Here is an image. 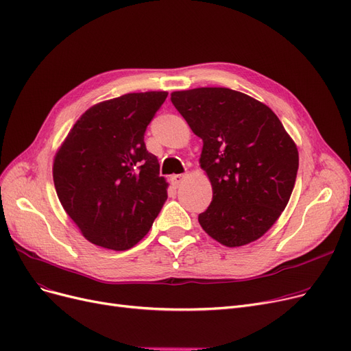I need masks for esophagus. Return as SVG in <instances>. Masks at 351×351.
<instances>
[{
  "instance_id": "esophagus-1",
  "label": "esophagus",
  "mask_w": 351,
  "mask_h": 351,
  "mask_svg": "<svg viewBox=\"0 0 351 351\" xmlns=\"http://www.w3.org/2000/svg\"><path fill=\"white\" fill-rule=\"evenodd\" d=\"M185 178H186V175H172V176H171L172 185H173L175 188H179L182 184H184Z\"/></svg>"
}]
</instances>
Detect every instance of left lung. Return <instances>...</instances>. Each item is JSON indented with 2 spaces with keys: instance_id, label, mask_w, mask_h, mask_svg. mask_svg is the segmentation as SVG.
I'll return each instance as SVG.
<instances>
[{
  "instance_id": "8db88e82",
  "label": "left lung",
  "mask_w": 351,
  "mask_h": 351,
  "mask_svg": "<svg viewBox=\"0 0 351 351\" xmlns=\"http://www.w3.org/2000/svg\"><path fill=\"white\" fill-rule=\"evenodd\" d=\"M171 100L204 142L199 162L213 192L197 217L204 231L226 247L263 237L285 209L298 171L297 146L277 114L225 87L173 91Z\"/></svg>"
}]
</instances>
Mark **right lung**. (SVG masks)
<instances>
[{"label":"right lung","mask_w":351,"mask_h":351,"mask_svg":"<svg viewBox=\"0 0 351 351\" xmlns=\"http://www.w3.org/2000/svg\"><path fill=\"white\" fill-rule=\"evenodd\" d=\"M166 91L129 93L90 108L57 152L54 186L67 215L95 245L125 251L150 230L167 199L145 132Z\"/></svg>","instance_id":"obj_1"}]
</instances>
